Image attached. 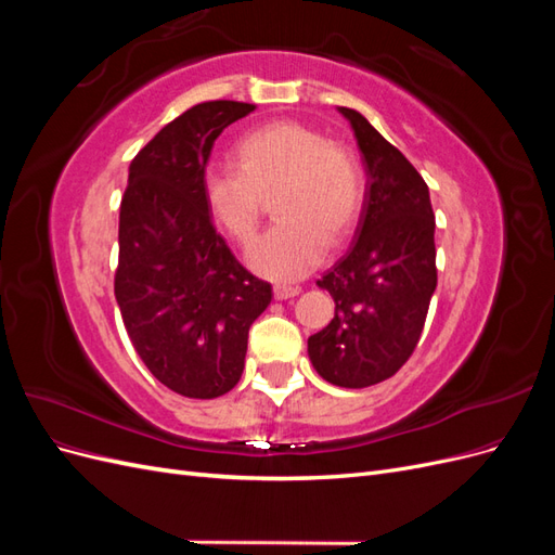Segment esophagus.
<instances>
[{"instance_id": "34e87169", "label": "esophagus", "mask_w": 555, "mask_h": 555, "mask_svg": "<svg viewBox=\"0 0 555 555\" xmlns=\"http://www.w3.org/2000/svg\"><path fill=\"white\" fill-rule=\"evenodd\" d=\"M300 294V287H294V284H278L275 287V298L278 300H287Z\"/></svg>"}]
</instances>
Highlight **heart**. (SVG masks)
<instances>
[{
  "label": "heart",
  "mask_w": 555,
  "mask_h": 555,
  "mask_svg": "<svg viewBox=\"0 0 555 555\" xmlns=\"http://www.w3.org/2000/svg\"><path fill=\"white\" fill-rule=\"evenodd\" d=\"M236 169L206 173L212 220L238 245L257 238L273 198L278 224L251 247L249 263L261 275L294 280L354 229L365 196V176L349 147L300 122H271L245 133Z\"/></svg>",
  "instance_id": "heart-1"
}]
</instances>
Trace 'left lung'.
Returning a JSON list of instances; mask_svg holds the SVG:
<instances>
[{"instance_id":"left-lung-1","label":"left lung","mask_w":555,"mask_h":555,"mask_svg":"<svg viewBox=\"0 0 555 555\" xmlns=\"http://www.w3.org/2000/svg\"><path fill=\"white\" fill-rule=\"evenodd\" d=\"M365 162V198L354 243L317 280L335 300L331 324L308 338L314 371L345 389L393 377L422 338L438 287L435 212L426 180L382 133L351 108Z\"/></svg>"}]
</instances>
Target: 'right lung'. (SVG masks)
I'll list each match as a JSON object with an SVG mask.
<instances>
[{"label": "right lung", "instance_id": "1", "mask_svg": "<svg viewBox=\"0 0 555 555\" xmlns=\"http://www.w3.org/2000/svg\"><path fill=\"white\" fill-rule=\"evenodd\" d=\"M251 111L224 99L184 111L131 159L122 194L117 306L147 371L188 398L238 384L249 326L273 298L217 233L204 190L212 143Z\"/></svg>", "mask_w": 555, "mask_h": 555}]
</instances>
